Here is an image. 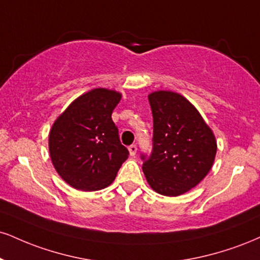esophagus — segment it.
Returning a JSON list of instances; mask_svg holds the SVG:
<instances>
[{
    "label": "esophagus",
    "instance_id": "esophagus-1",
    "mask_svg": "<svg viewBox=\"0 0 260 260\" xmlns=\"http://www.w3.org/2000/svg\"><path fill=\"white\" fill-rule=\"evenodd\" d=\"M128 150H129L131 156H134V155L137 154V145H136V144H132V145H129V148H128Z\"/></svg>",
    "mask_w": 260,
    "mask_h": 260
}]
</instances>
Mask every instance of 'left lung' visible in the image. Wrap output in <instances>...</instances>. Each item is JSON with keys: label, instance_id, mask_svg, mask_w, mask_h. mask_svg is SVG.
Instances as JSON below:
<instances>
[{"label": "left lung", "instance_id": "8db88e82", "mask_svg": "<svg viewBox=\"0 0 260 260\" xmlns=\"http://www.w3.org/2000/svg\"><path fill=\"white\" fill-rule=\"evenodd\" d=\"M154 132L150 154H140L150 186L161 195L189 191L207 176L217 143L201 115L183 95L158 90L149 95Z\"/></svg>", "mask_w": 260, "mask_h": 260}]
</instances>
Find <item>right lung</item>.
I'll list each match as a JSON object with an SVG mask.
<instances>
[{
  "label": "right lung",
  "instance_id": "obj_1",
  "mask_svg": "<svg viewBox=\"0 0 260 260\" xmlns=\"http://www.w3.org/2000/svg\"><path fill=\"white\" fill-rule=\"evenodd\" d=\"M121 94L96 88L69 105L49 133V154L58 174L83 191L104 189L114 181L129 151L122 145L111 118Z\"/></svg>",
  "mask_w": 260,
  "mask_h": 260
}]
</instances>
